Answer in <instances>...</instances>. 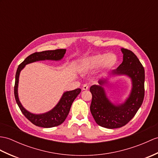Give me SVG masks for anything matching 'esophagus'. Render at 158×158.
<instances>
[{
  "label": "esophagus",
  "mask_w": 158,
  "mask_h": 158,
  "mask_svg": "<svg viewBox=\"0 0 158 158\" xmlns=\"http://www.w3.org/2000/svg\"><path fill=\"white\" fill-rule=\"evenodd\" d=\"M88 88H89V86H88L87 84H84V85H83L82 89H83V90H87Z\"/></svg>",
  "instance_id": "34e87169"
}]
</instances>
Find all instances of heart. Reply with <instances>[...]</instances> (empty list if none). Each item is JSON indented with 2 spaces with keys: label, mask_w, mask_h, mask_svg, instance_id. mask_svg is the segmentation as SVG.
<instances>
[{
  "label": "heart",
  "mask_w": 158,
  "mask_h": 158,
  "mask_svg": "<svg viewBox=\"0 0 158 158\" xmlns=\"http://www.w3.org/2000/svg\"><path fill=\"white\" fill-rule=\"evenodd\" d=\"M117 62L118 58L114 54H98L84 59L81 64V69L92 71L100 67L102 70L109 71L115 67Z\"/></svg>",
  "instance_id": "obj_1"
}]
</instances>
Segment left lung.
<instances>
[{
	"instance_id": "8db88e82",
	"label": "left lung",
	"mask_w": 158,
	"mask_h": 158,
	"mask_svg": "<svg viewBox=\"0 0 158 158\" xmlns=\"http://www.w3.org/2000/svg\"><path fill=\"white\" fill-rule=\"evenodd\" d=\"M123 61L112 75H125L132 80L133 87L129 98L124 104L114 105L106 98L102 85L106 80L101 79L99 85L90 87L92 100L90 111L96 123L107 129H116L122 127L129 122L136 114L143 101L145 96V70L132 51L122 48Z\"/></svg>"
}]
</instances>
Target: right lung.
<instances>
[{
	"instance_id": "1",
	"label": "right lung",
	"mask_w": 158,
	"mask_h": 158,
	"mask_svg": "<svg viewBox=\"0 0 158 158\" xmlns=\"http://www.w3.org/2000/svg\"><path fill=\"white\" fill-rule=\"evenodd\" d=\"M65 52L66 49L46 50L39 52H36L28 56L17 68L15 75V83L14 86L15 98L16 102L20 108L21 112L31 123L35 124V126L44 128H50L61 124L67 117L73 101L80 94L81 89L78 88V89L72 91H66L62 95L60 100L58 104L55 106L52 110L45 114H34L27 111L22 106L19 102V98H18L17 88L20 71L24 68L25 65L31 63V62L44 60H60L64 56Z\"/></svg>"
}]
</instances>
